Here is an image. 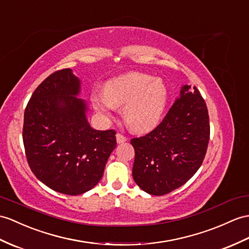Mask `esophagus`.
I'll list each match as a JSON object with an SVG mask.
<instances>
[{"instance_id": "esophagus-1", "label": "esophagus", "mask_w": 249, "mask_h": 249, "mask_svg": "<svg viewBox=\"0 0 249 249\" xmlns=\"http://www.w3.org/2000/svg\"><path fill=\"white\" fill-rule=\"evenodd\" d=\"M116 141H117V143H124L126 142V137L123 134H120V133H117L116 134Z\"/></svg>"}]
</instances>
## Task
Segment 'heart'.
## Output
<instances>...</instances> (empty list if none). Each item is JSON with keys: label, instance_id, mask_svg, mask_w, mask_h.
Here are the masks:
<instances>
[{"label": "heart", "instance_id": "b5f03b06", "mask_svg": "<svg viewBox=\"0 0 249 249\" xmlns=\"http://www.w3.org/2000/svg\"><path fill=\"white\" fill-rule=\"evenodd\" d=\"M169 90L161 79L142 72H129L107 81L105 94L96 95L93 106L110 118L115 107H124V118L135 132H148L160 124L167 110Z\"/></svg>", "mask_w": 249, "mask_h": 249}]
</instances>
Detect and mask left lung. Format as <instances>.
Segmentation results:
<instances>
[{
	"instance_id": "obj_1",
	"label": "left lung",
	"mask_w": 249,
	"mask_h": 249,
	"mask_svg": "<svg viewBox=\"0 0 249 249\" xmlns=\"http://www.w3.org/2000/svg\"><path fill=\"white\" fill-rule=\"evenodd\" d=\"M209 135L205 100L196 87L183 86L161 123L149 134L131 139L135 183L152 196L167 195L183 186L201 167Z\"/></svg>"
}]
</instances>
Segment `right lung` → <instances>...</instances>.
Wrapping results in <instances>:
<instances>
[{"label": "right lung", "instance_id": "obj_1", "mask_svg": "<svg viewBox=\"0 0 249 249\" xmlns=\"http://www.w3.org/2000/svg\"><path fill=\"white\" fill-rule=\"evenodd\" d=\"M71 69L48 76L36 89L24 113L23 142L28 165L42 183L68 196L99 183L116 147V132L90 128L88 104Z\"/></svg>", "mask_w": 249, "mask_h": 249}]
</instances>
